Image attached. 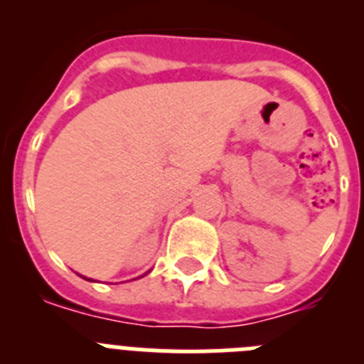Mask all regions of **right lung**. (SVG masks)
Masks as SVG:
<instances>
[{"mask_svg": "<svg viewBox=\"0 0 364 364\" xmlns=\"http://www.w3.org/2000/svg\"><path fill=\"white\" fill-rule=\"evenodd\" d=\"M83 279H85V281H91V279H87V277H83Z\"/></svg>", "mask_w": 364, "mask_h": 364, "instance_id": "right-lung-1", "label": "right lung"}]
</instances>
